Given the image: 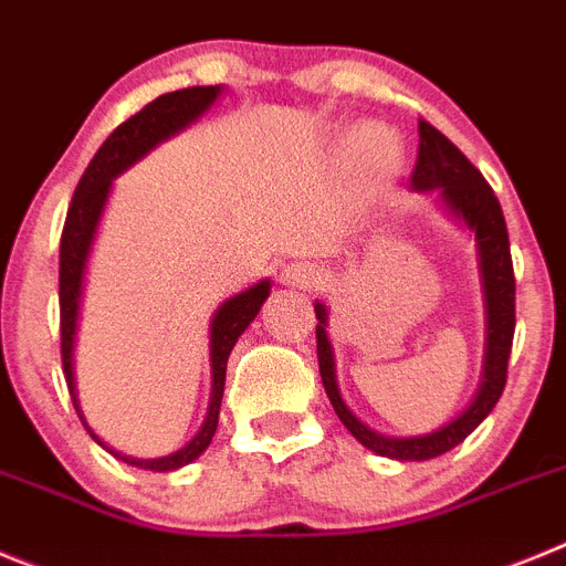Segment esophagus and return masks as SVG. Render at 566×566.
Instances as JSON below:
<instances>
[{
    "mask_svg": "<svg viewBox=\"0 0 566 566\" xmlns=\"http://www.w3.org/2000/svg\"><path fill=\"white\" fill-rule=\"evenodd\" d=\"M282 282L290 284V287H315L321 276L310 262H293L282 271Z\"/></svg>",
    "mask_w": 566,
    "mask_h": 566,
    "instance_id": "esophagus-1",
    "label": "esophagus"
}]
</instances>
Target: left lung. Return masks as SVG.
<instances>
[{"mask_svg":"<svg viewBox=\"0 0 566 566\" xmlns=\"http://www.w3.org/2000/svg\"><path fill=\"white\" fill-rule=\"evenodd\" d=\"M411 188L417 191H437L442 206L454 213L457 220L465 222L476 237L480 251L482 293H485L488 338H485V366H482V384L476 397L457 420L426 437H384L366 429L364 422L346 409L344 397L335 380L333 344L327 338V307L315 304V340H318V371L327 389L329 403L335 415L346 426V431L366 446L369 451L389 460H434L454 446H460L496 406L505 391L507 358H511L513 329H516V279H513L511 242H507V226L502 217L493 188L485 177L473 169V163L457 149L440 129L420 120V149H417L415 171H411Z\"/></svg>","mask_w":566,"mask_h":566,"instance_id":"left-lung-1","label":"left lung"}]
</instances>
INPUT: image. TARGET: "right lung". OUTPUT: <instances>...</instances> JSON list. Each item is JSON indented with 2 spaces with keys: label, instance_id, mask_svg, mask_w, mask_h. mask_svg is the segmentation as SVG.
Listing matches in <instances>:
<instances>
[{
  "label": "right lung",
  "instance_id": "obj_1",
  "mask_svg": "<svg viewBox=\"0 0 566 566\" xmlns=\"http://www.w3.org/2000/svg\"><path fill=\"white\" fill-rule=\"evenodd\" d=\"M222 93V86H188V90H177V93H166L146 104L144 109L135 112L129 120L118 126L106 137L101 149L86 166L84 177L75 186L73 202H70L67 222L61 231V256H59V304H61V366H64V378H67L70 397L78 411L81 422L86 426L84 415L78 409V395H75V371H73V346H75V327H78V310H81V287H84V271L86 256L93 248L95 231H98L101 213H104L106 197H109L112 180L126 171L132 163H137L146 151L155 149L160 140L177 135L186 129L188 124H195L202 112L217 101ZM271 295V282L253 284L245 293L233 295L217 310L211 321V403H208V417L202 422V429L197 437L188 442L186 448L175 451L160 460H135V457H124L118 451L112 454L118 460L129 462L135 468H146V471H175V468L195 462L197 457L211 446V437L220 422V403L222 391H226V366L228 355H231L237 338L248 329L256 313L262 310L264 298ZM86 431L93 434V429L86 426ZM95 442H101L93 434ZM104 446V442H101Z\"/></svg>",
  "mask_w": 566,
  "mask_h": 566
}]
</instances>
